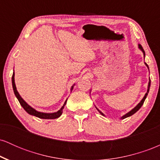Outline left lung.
I'll return each mask as SVG.
<instances>
[{
    "label": "left lung",
    "instance_id": "left-lung-1",
    "mask_svg": "<svg viewBox=\"0 0 160 160\" xmlns=\"http://www.w3.org/2000/svg\"><path fill=\"white\" fill-rule=\"evenodd\" d=\"M138 49H140V50L141 51V52H143V54H144V57H145V52H144V49H143V47H141V44H138ZM144 64H145V65H146L147 67H148V70H149V67H148V65H147V63H146V62H144ZM150 79H149V82H148V90H147V92L145 93L144 96L143 97V98H142V99H141V102H139V103L137 105L135 106V107L133 108V109H132L131 111H128V113H126V114H124L123 116H122V117H120V119H121V120H123V119L126 118V117H131L132 115H133L134 113H136V112H137L138 111L139 109H140V108H141V106H142V105H143V104H144V102L145 99H146V98H147V96H148V92H149V90H150ZM95 108H96L97 110H98V111L99 112V113H101V114H102V116H104V117H105V115H104V113H102V111H99V110L98 109V108H96V106H95Z\"/></svg>",
    "mask_w": 160,
    "mask_h": 160
}]
</instances>
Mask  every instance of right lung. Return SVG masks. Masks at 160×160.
Segmentation results:
<instances>
[{
	"label": "right lung",
	"mask_w": 160,
	"mask_h": 160,
	"mask_svg": "<svg viewBox=\"0 0 160 160\" xmlns=\"http://www.w3.org/2000/svg\"><path fill=\"white\" fill-rule=\"evenodd\" d=\"M12 89H13L14 94H15L16 97L17 98L18 101L19 102V103H20V104H21L22 107L24 108V110H25V111H26L28 114L34 116V117H38V118H40V119H46V120H52V119L58 118V117H59L62 114L63 109H64V108H65L66 102H67V99H66V101L65 102V103H64L63 106H62V107L60 108L58 111L54 112V113H43V112H40V111H37V110L34 109V108H33L32 106L29 105V104H28L22 98L21 95H19V93L18 92L17 89H16V83H15V73L14 72H13V74H12ZM74 85H75V83L72 86H71V92L73 90V88H74Z\"/></svg>",
	"instance_id": "obj_1"
}]
</instances>
